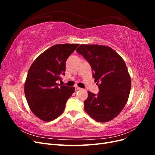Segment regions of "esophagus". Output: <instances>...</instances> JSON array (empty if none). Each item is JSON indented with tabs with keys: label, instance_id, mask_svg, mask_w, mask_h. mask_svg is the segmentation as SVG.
I'll list each match as a JSON object with an SVG mask.
<instances>
[{
	"label": "esophagus",
	"instance_id": "esophagus-1",
	"mask_svg": "<svg viewBox=\"0 0 155 155\" xmlns=\"http://www.w3.org/2000/svg\"><path fill=\"white\" fill-rule=\"evenodd\" d=\"M75 89H76V91H78V90H80V89H81V88L78 86H76L75 87Z\"/></svg>",
	"mask_w": 155,
	"mask_h": 155
}]
</instances>
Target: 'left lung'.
<instances>
[{
    "label": "left lung",
    "instance_id": "obj_1",
    "mask_svg": "<svg viewBox=\"0 0 155 155\" xmlns=\"http://www.w3.org/2000/svg\"><path fill=\"white\" fill-rule=\"evenodd\" d=\"M76 51L91 64L100 88L97 95L88 91L84 101L85 112L98 122L113 120L126 105L130 91V77L125 61L107 46L81 45Z\"/></svg>",
    "mask_w": 155,
    "mask_h": 155
}]
</instances>
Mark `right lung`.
I'll use <instances>...</instances> for the list:
<instances>
[{
	"instance_id": "1",
	"label": "right lung",
	"mask_w": 155,
	"mask_h": 155,
	"mask_svg": "<svg viewBox=\"0 0 155 155\" xmlns=\"http://www.w3.org/2000/svg\"><path fill=\"white\" fill-rule=\"evenodd\" d=\"M79 46L55 45L45 50L29 68L25 83V94L30 109L37 118L50 121L63 113L74 87L57 83L64 75L68 58Z\"/></svg>"
}]
</instances>
